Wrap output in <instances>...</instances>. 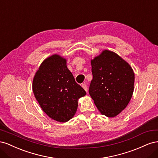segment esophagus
<instances>
[{"label":"esophagus","instance_id":"1","mask_svg":"<svg viewBox=\"0 0 158 158\" xmlns=\"http://www.w3.org/2000/svg\"><path fill=\"white\" fill-rule=\"evenodd\" d=\"M82 87L84 89V90L85 91V92H86L88 93V86L86 85V84H82Z\"/></svg>","mask_w":158,"mask_h":158}]
</instances>
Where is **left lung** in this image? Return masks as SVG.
I'll return each mask as SVG.
<instances>
[{
    "label": "left lung",
    "instance_id": "1",
    "mask_svg": "<svg viewBox=\"0 0 158 158\" xmlns=\"http://www.w3.org/2000/svg\"><path fill=\"white\" fill-rule=\"evenodd\" d=\"M93 79L89 94L99 111L114 117L125 109L134 92L135 73L114 52L103 50L91 60Z\"/></svg>",
    "mask_w": 158,
    "mask_h": 158
}]
</instances>
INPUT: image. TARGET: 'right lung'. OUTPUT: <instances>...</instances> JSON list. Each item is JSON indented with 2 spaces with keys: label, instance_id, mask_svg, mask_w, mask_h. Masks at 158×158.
Returning a JSON list of instances; mask_svg holds the SVG:
<instances>
[{
  "label": "right lung",
  "instance_id": "add662e5",
  "mask_svg": "<svg viewBox=\"0 0 158 158\" xmlns=\"http://www.w3.org/2000/svg\"><path fill=\"white\" fill-rule=\"evenodd\" d=\"M32 89L43 111L61 123L74 116L78 99L86 94L75 82L66 66V59L57 54L42 62L33 78Z\"/></svg>",
  "mask_w": 158,
  "mask_h": 158
}]
</instances>
